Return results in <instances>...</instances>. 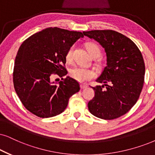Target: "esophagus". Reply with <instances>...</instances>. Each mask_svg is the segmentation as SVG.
<instances>
[{
    "label": "esophagus",
    "mask_w": 155,
    "mask_h": 155,
    "mask_svg": "<svg viewBox=\"0 0 155 155\" xmlns=\"http://www.w3.org/2000/svg\"><path fill=\"white\" fill-rule=\"evenodd\" d=\"M87 85H86V84H81V89H87Z\"/></svg>",
    "instance_id": "obj_1"
}]
</instances>
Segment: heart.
Instances as JSON below:
<instances>
[{
  "label": "heart",
  "mask_w": 155,
  "mask_h": 155,
  "mask_svg": "<svg viewBox=\"0 0 155 155\" xmlns=\"http://www.w3.org/2000/svg\"><path fill=\"white\" fill-rule=\"evenodd\" d=\"M86 48L88 53L92 58H98L101 55V48L97 44L94 43H88L86 44ZM72 54H73V46L70 47L66 52V58L68 61H71L72 59ZM71 77L79 82H84L94 77L95 73L89 68H86L80 66H75L72 68L70 71Z\"/></svg>",
  "instance_id": "b5f03b06"
}]
</instances>
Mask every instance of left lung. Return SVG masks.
Returning a JSON list of instances; mask_svg holds the SVG:
<instances>
[{"label":"left lung","mask_w":155,"mask_h":155,"mask_svg":"<svg viewBox=\"0 0 155 155\" xmlns=\"http://www.w3.org/2000/svg\"><path fill=\"white\" fill-rule=\"evenodd\" d=\"M104 48L107 64L96 80L101 85L91 87L93 99L88 108L94 116L103 119L118 118L128 112L142 91L145 66L140 49L124 35L112 30L84 31Z\"/></svg>","instance_id":"8db88e82"}]
</instances>
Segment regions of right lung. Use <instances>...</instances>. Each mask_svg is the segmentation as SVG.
Listing matches in <instances>:
<instances>
[{
	"mask_svg": "<svg viewBox=\"0 0 155 155\" xmlns=\"http://www.w3.org/2000/svg\"><path fill=\"white\" fill-rule=\"evenodd\" d=\"M81 32L59 28H45L33 34L19 48L13 68V85L23 106L42 118L59 114L65 110L68 99L80 90L79 84L62 66L66 52ZM54 73L62 81L50 80Z\"/></svg>",
	"mask_w": 155,
	"mask_h": 155,
	"instance_id": "1",
	"label": "right lung"
}]
</instances>
